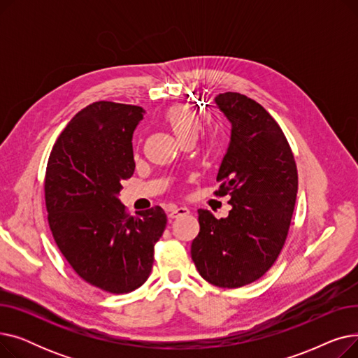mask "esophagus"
Returning a JSON list of instances; mask_svg holds the SVG:
<instances>
[{"instance_id":"esophagus-1","label":"esophagus","mask_w":358,"mask_h":358,"mask_svg":"<svg viewBox=\"0 0 358 358\" xmlns=\"http://www.w3.org/2000/svg\"><path fill=\"white\" fill-rule=\"evenodd\" d=\"M189 213H190V210L187 208H177V206H171V208L168 209V219H176L178 216H184Z\"/></svg>"}]
</instances>
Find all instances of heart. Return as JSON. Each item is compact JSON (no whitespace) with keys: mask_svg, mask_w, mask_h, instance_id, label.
<instances>
[{"mask_svg":"<svg viewBox=\"0 0 358 358\" xmlns=\"http://www.w3.org/2000/svg\"><path fill=\"white\" fill-rule=\"evenodd\" d=\"M164 123L171 129L178 141L196 136L200 129V120L196 113L184 104L169 107L164 115Z\"/></svg>","mask_w":358,"mask_h":358,"instance_id":"heart-1","label":"heart"}]
</instances>
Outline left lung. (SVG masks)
<instances>
[{"instance_id": "1", "label": "left lung", "mask_w": 358, "mask_h": 358, "mask_svg": "<svg viewBox=\"0 0 358 358\" xmlns=\"http://www.w3.org/2000/svg\"><path fill=\"white\" fill-rule=\"evenodd\" d=\"M215 104L231 123V138L216 181L231 212L216 219L199 209L200 232L192 258L210 285L236 289L274 264L289 232L297 193L292 149L277 122L257 101L224 92Z\"/></svg>"}]
</instances>
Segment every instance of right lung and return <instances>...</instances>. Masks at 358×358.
Here are the masks:
<instances>
[{"instance_id": "obj_1", "label": "right lung", "mask_w": 358, "mask_h": 358, "mask_svg": "<svg viewBox=\"0 0 358 358\" xmlns=\"http://www.w3.org/2000/svg\"><path fill=\"white\" fill-rule=\"evenodd\" d=\"M138 106L96 101L75 115L46 168L49 227L62 255L87 283L129 293L148 280L166 215L157 206L129 216L119 196L135 171Z\"/></svg>"}]
</instances>
